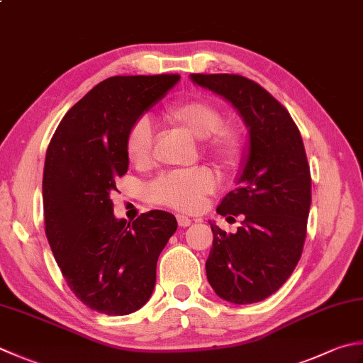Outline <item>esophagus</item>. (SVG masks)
Wrapping results in <instances>:
<instances>
[{
	"mask_svg": "<svg viewBox=\"0 0 363 363\" xmlns=\"http://www.w3.org/2000/svg\"><path fill=\"white\" fill-rule=\"evenodd\" d=\"M176 218H177V223H179L181 228H186V226H190V223H191V218L187 217V216H181L179 214Z\"/></svg>",
	"mask_w": 363,
	"mask_h": 363,
	"instance_id": "obj_1",
	"label": "esophagus"
}]
</instances>
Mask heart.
Listing matches in <instances>:
<instances>
[{
  "label": "heart",
  "instance_id": "1",
  "mask_svg": "<svg viewBox=\"0 0 363 363\" xmlns=\"http://www.w3.org/2000/svg\"><path fill=\"white\" fill-rule=\"evenodd\" d=\"M163 118L194 138L203 140V152L222 169L230 172L242 162L245 152L242 129L234 123H222V113L206 99L189 97L177 101L163 111ZM152 147L151 121L140 118L127 130V157L133 165L147 167L152 159ZM214 190V173L206 167H195L159 176L146 187V196L154 204L194 212L201 208L204 198Z\"/></svg>",
  "mask_w": 363,
  "mask_h": 363
}]
</instances>
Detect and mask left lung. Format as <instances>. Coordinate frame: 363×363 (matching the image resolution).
Masks as SVG:
<instances>
[{"label":"left lung","mask_w":363,"mask_h":363,"mask_svg":"<svg viewBox=\"0 0 363 363\" xmlns=\"http://www.w3.org/2000/svg\"><path fill=\"white\" fill-rule=\"evenodd\" d=\"M190 78L226 99L250 133L239 187L217 208L223 217L244 214L242 226L233 234L211 223L208 280L228 302L264 301L293 274L307 236L311 176L301 132L285 106L253 80L234 74Z\"/></svg>","instance_id":"8db88e82"}]
</instances>
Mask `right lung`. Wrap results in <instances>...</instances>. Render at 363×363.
Instances as JSON below:
<instances>
[{
    "mask_svg": "<svg viewBox=\"0 0 363 363\" xmlns=\"http://www.w3.org/2000/svg\"><path fill=\"white\" fill-rule=\"evenodd\" d=\"M177 74L110 77L61 119L47 147L45 234L67 286L86 307L123 316L149 301L159 255L177 222L149 211L127 223L110 195L127 173L129 127L179 82Z\"/></svg>",
    "mask_w": 363,
    "mask_h": 363,
    "instance_id": "obj_1",
    "label": "right lung"
}]
</instances>
